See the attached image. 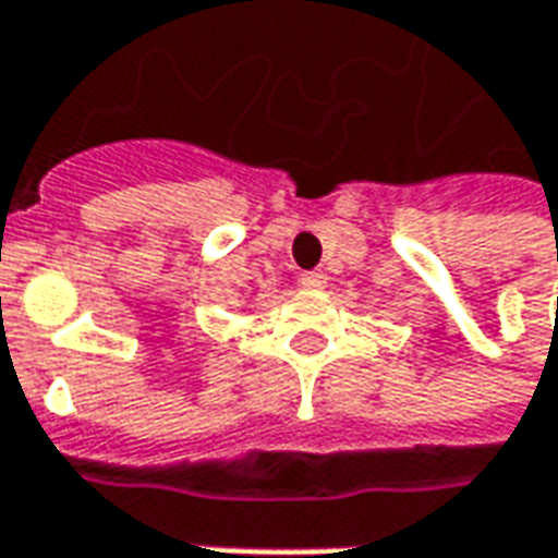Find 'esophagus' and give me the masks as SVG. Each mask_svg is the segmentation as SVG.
Segmentation results:
<instances>
[{
  "instance_id": "1",
  "label": "esophagus",
  "mask_w": 558,
  "mask_h": 558,
  "mask_svg": "<svg viewBox=\"0 0 558 558\" xmlns=\"http://www.w3.org/2000/svg\"><path fill=\"white\" fill-rule=\"evenodd\" d=\"M302 287L304 290H323V287H326V275H323V271H304L302 278Z\"/></svg>"
}]
</instances>
